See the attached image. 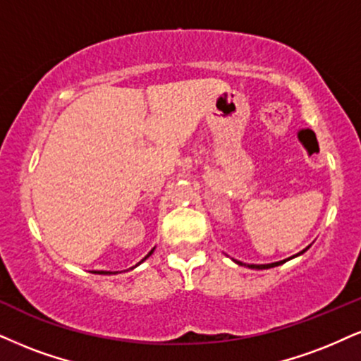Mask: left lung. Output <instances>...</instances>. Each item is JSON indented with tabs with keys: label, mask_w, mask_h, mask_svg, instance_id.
I'll return each mask as SVG.
<instances>
[{
	"label": "left lung",
	"mask_w": 361,
	"mask_h": 361,
	"mask_svg": "<svg viewBox=\"0 0 361 361\" xmlns=\"http://www.w3.org/2000/svg\"><path fill=\"white\" fill-rule=\"evenodd\" d=\"M310 249V246L306 247V249H303V251L301 252H298L296 256H300V255H303V252H306ZM296 256H293V257H296ZM293 257H288V259H283V261H278V262H269V264H247V268H251V269H269V268H274V266H279V264H283V262H286V261H289V259H293ZM235 264H239V266H243V262L241 261H235V259H233ZM246 266V264H244Z\"/></svg>",
	"instance_id": "left-lung-1"
}]
</instances>
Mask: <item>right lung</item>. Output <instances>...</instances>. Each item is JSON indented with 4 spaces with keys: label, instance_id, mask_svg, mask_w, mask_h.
Returning <instances> with one entry per match:
<instances>
[{
    "label": "right lung",
    "instance_id": "add662e5",
    "mask_svg": "<svg viewBox=\"0 0 361 361\" xmlns=\"http://www.w3.org/2000/svg\"><path fill=\"white\" fill-rule=\"evenodd\" d=\"M154 249H155V247H154ZM154 249H152V251H150L149 255H147V256L144 257V259H142L140 262H144V261L147 259V257H149L150 255H152V252H154ZM140 262H139V264H140ZM139 264H135V266H133V268H137V266H139ZM133 268H130V269H133ZM92 273H97V274H117L118 271H114V273H112V271H92Z\"/></svg>",
    "mask_w": 361,
    "mask_h": 361
}]
</instances>
